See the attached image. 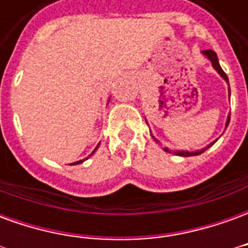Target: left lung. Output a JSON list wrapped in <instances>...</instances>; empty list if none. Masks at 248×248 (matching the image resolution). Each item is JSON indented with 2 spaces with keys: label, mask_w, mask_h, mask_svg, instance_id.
Segmentation results:
<instances>
[{
  "label": "left lung",
  "mask_w": 248,
  "mask_h": 248,
  "mask_svg": "<svg viewBox=\"0 0 248 248\" xmlns=\"http://www.w3.org/2000/svg\"><path fill=\"white\" fill-rule=\"evenodd\" d=\"M202 54L204 57H206L207 60H210V62H211V65H213L214 69L218 71L219 76L222 77L224 81L227 82V85H229V77H227V74H226V73H224V71L222 70V67H220V65H219V61H218V57H217V53H215V51H214V50H210V49H208V50H203ZM229 92H230V85H229ZM229 94H230V93H229ZM229 124H230V115H229V117H227V121H226V127L229 126ZM150 134H151V133H150ZM151 137H153V135H151ZM153 138H154V137H153ZM215 142H217V140H214V142H211V143H210V145H208L207 147H204V149H202V150H197V151H185V150H181V151H175V154H177V155H181V156L199 155V154H202L203 151L207 150L210 146H213L214 143H215ZM163 150L167 151V153H171V151L169 150L167 147H165Z\"/></svg>",
  "instance_id": "8db88e82"
}]
</instances>
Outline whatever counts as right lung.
Listing matches in <instances>:
<instances>
[{"instance_id":"right-lung-1","label":"right lung","mask_w":248,"mask_h":248,"mask_svg":"<svg viewBox=\"0 0 248 248\" xmlns=\"http://www.w3.org/2000/svg\"><path fill=\"white\" fill-rule=\"evenodd\" d=\"M98 146H99V143H98ZM98 146H97V147H95V149H94V151L97 150ZM94 151H93L92 154H94ZM92 154H90V155H92ZM90 155H89V156H90ZM86 159H87V158H86ZM83 161H85V159H83ZM83 161H77V162H74V163H71V165H79V163H82V162H83Z\"/></svg>"}]
</instances>
